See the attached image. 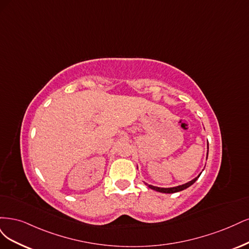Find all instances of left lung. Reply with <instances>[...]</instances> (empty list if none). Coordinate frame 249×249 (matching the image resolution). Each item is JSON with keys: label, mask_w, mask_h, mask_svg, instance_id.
Masks as SVG:
<instances>
[{"label": "left lung", "mask_w": 249, "mask_h": 249, "mask_svg": "<svg viewBox=\"0 0 249 249\" xmlns=\"http://www.w3.org/2000/svg\"><path fill=\"white\" fill-rule=\"evenodd\" d=\"M208 149H209V146H208ZM207 157H208V153H207ZM199 176H200V174L197 176L196 178H195L194 180H191V181H189V182H187L185 184H182V185L176 186V187H170V188H161V187H156V186H153V185H149V184H147V183H145V184L149 188L153 189V190H156V191H159V192H163V194H174V192H178V191L184 190V189L188 188L189 186H191L192 184H194L197 180V178L199 177Z\"/></svg>", "instance_id": "left-lung-1"}]
</instances>
